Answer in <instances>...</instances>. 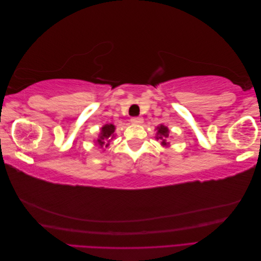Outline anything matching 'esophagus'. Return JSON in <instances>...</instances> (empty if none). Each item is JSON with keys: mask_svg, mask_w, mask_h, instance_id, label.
Segmentation results:
<instances>
[{"mask_svg": "<svg viewBox=\"0 0 261 261\" xmlns=\"http://www.w3.org/2000/svg\"><path fill=\"white\" fill-rule=\"evenodd\" d=\"M143 122H144L143 117L135 116V117H132V118H130V123H132V124H141Z\"/></svg>", "mask_w": 261, "mask_h": 261, "instance_id": "esophagus-1", "label": "esophagus"}]
</instances>
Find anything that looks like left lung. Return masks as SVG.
Instances as JSON below:
<instances>
[{
    "label": "left lung",
    "instance_id": "left-lung-1",
    "mask_svg": "<svg viewBox=\"0 0 261 261\" xmlns=\"http://www.w3.org/2000/svg\"><path fill=\"white\" fill-rule=\"evenodd\" d=\"M156 129H158V132H156L155 138L161 140L162 146H169V141H168V139L170 137L169 136V133H170L169 128L167 127V126H164L163 124H161V125L158 126Z\"/></svg>",
    "mask_w": 261,
    "mask_h": 261
}]
</instances>
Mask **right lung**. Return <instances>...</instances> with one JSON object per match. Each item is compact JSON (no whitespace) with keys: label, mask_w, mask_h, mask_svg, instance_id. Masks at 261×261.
<instances>
[{"label":"right lung","mask_w":261,"mask_h":261,"mask_svg":"<svg viewBox=\"0 0 261 261\" xmlns=\"http://www.w3.org/2000/svg\"><path fill=\"white\" fill-rule=\"evenodd\" d=\"M114 132H115V126L113 124H106L102 126L100 135L97 139V145L100 148L109 147L110 141L112 138H114Z\"/></svg>","instance_id":"1"}]
</instances>
